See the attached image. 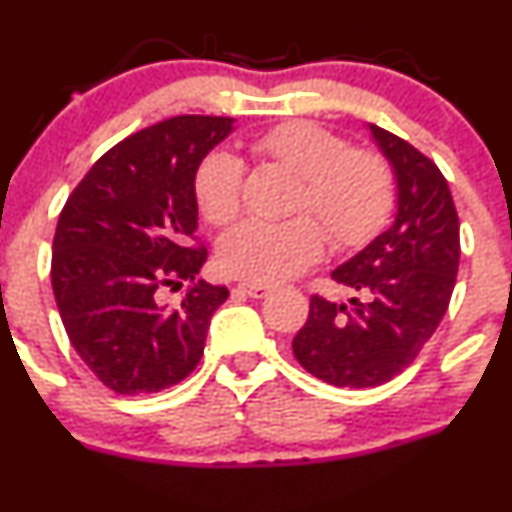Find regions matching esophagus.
Returning a JSON list of instances; mask_svg holds the SVG:
<instances>
[{
    "instance_id": "34e87169",
    "label": "esophagus",
    "mask_w": 512,
    "mask_h": 512,
    "mask_svg": "<svg viewBox=\"0 0 512 512\" xmlns=\"http://www.w3.org/2000/svg\"><path fill=\"white\" fill-rule=\"evenodd\" d=\"M239 291L251 298H266L271 293V286H263V283H239Z\"/></svg>"
}]
</instances>
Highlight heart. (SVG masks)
<instances>
[{
    "label": "heart",
    "instance_id": "heart-1",
    "mask_svg": "<svg viewBox=\"0 0 512 512\" xmlns=\"http://www.w3.org/2000/svg\"><path fill=\"white\" fill-rule=\"evenodd\" d=\"M263 161L303 181L298 209L313 216L268 224L246 221L221 241V266L251 283H278L318 261L328 241L356 249L386 224L393 206L391 166L371 151H351L341 136L308 121H291L266 131L251 144ZM244 161L216 149L196 171V201L211 224H229L241 206ZM332 236H327V231Z\"/></svg>",
    "mask_w": 512,
    "mask_h": 512
}]
</instances>
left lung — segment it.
<instances>
[{
    "label": "left lung",
    "mask_w": 512,
    "mask_h": 512,
    "mask_svg": "<svg viewBox=\"0 0 512 512\" xmlns=\"http://www.w3.org/2000/svg\"><path fill=\"white\" fill-rule=\"evenodd\" d=\"M396 179L393 224L331 276L361 298H311L293 356L338 388L391 381L421 353L448 311L460 261V226L448 181L416 146L368 124Z\"/></svg>",
    "instance_id": "left-lung-1"
}]
</instances>
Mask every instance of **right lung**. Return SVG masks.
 I'll return each mask as SVG.
<instances>
[{"label":"right lung","instance_id":"add662e5","mask_svg":"<svg viewBox=\"0 0 512 512\" xmlns=\"http://www.w3.org/2000/svg\"><path fill=\"white\" fill-rule=\"evenodd\" d=\"M236 119L174 116L106 151L59 216L52 288L67 336L89 371L121 396L184 381L204 356L206 333L229 288L199 281L206 249L196 171ZM189 280L179 307L161 285Z\"/></svg>","mask_w":512,"mask_h":512}]
</instances>
